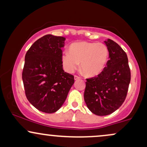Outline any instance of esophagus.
<instances>
[{
  "label": "esophagus",
  "mask_w": 147,
  "mask_h": 147,
  "mask_svg": "<svg viewBox=\"0 0 147 147\" xmlns=\"http://www.w3.org/2000/svg\"><path fill=\"white\" fill-rule=\"evenodd\" d=\"M74 78H75V81H77V80H79V79H81L80 77H78V76H77V75H75V77H74Z\"/></svg>",
  "instance_id": "esophagus-1"
}]
</instances>
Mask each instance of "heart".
<instances>
[{"label":"heart","mask_w":147,"mask_h":147,"mask_svg":"<svg viewBox=\"0 0 147 147\" xmlns=\"http://www.w3.org/2000/svg\"><path fill=\"white\" fill-rule=\"evenodd\" d=\"M109 56L106 45L81 41L72 43L69 52H63L61 59L64 69L68 72H73L81 63V70L84 75L95 77L104 70Z\"/></svg>","instance_id":"obj_1"}]
</instances>
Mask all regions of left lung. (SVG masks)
<instances>
[{
	"label": "left lung",
	"mask_w": 147,
	"mask_h": 147,
	"mask_svg": "<svg viewBox=\"0 0 147 147\" xmlns=\"http://www.w3.org/2000/svg\"><path fill=\"white\" fill-rule=\"evenodd\" d=\"M104 43L109 52L107 65L97 77L87 79L84 91L87 107L99 116L110 115L122 106L131 81L126 52L113 40Z\"/></svg>",
	"instance_id": "8db88e82"
}]
</instances>
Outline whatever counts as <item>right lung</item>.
Wrapping results in <instances>:
<instances>
[{
    "instance_id": "right-lung-1",
    "label": "right lung",
    "mask_w": 147,
    "mask_h": 147,
    "mask_svg": "<svg viewBox=\"0 0 147 147\" xmlns=\"http://www.w3.org/2000/svg\"><path fill=\"white\" fill-rule=\"evenodd\" d=\"M65 38L47 34L30 47L25 57L22 78L27 99L41 112L61 107L73 85L74 76L64 72L61 48Z\"/></svg>"
}]
</instances>
